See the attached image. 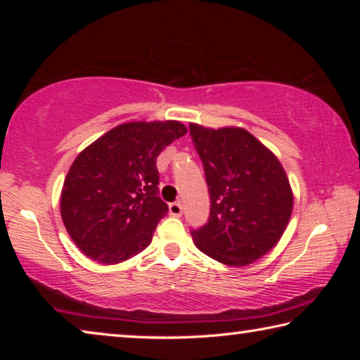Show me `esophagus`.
Returning <instances> with one entry per match:
<instances>
[{"instance_id": "34e87169", "label": "esophagus", "mask_w": 360, "mask_h": 360, "mask_svg": "<svg viewBox=\"0 0 360 360\" xmlns=\"http://www.w3.org/2000/svg\"><path fill=\"white\" fill-rule=\"evenodd\" d=\"M169 214L176 216V217L182 214V205H181V202H174V203L169 205Z\"/></svg>"}]
</instances>
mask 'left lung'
I'll return each mask as SVG.
<instances>
[{"label": "left lung", "instance_id": "left-lung-1", "mask_svg": "<svg viewBox=\"0 0 360 360\" xmlns=\"http://www.w3.org/2000/svg\"><path fill=\"white\" fill-rule=\"evenodd\" d=\"M188 130L211 198L208 222L191 231L195 245L225 265L252 264L275 248L289 224L294 195L284 168L245 129L191 124Z\"/></svg>", "mask_w": 360, "mask_h": 360}]
</instances>
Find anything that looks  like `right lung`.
Wrapping results in <instances>:
<instances>
[{"mask_svg": "<svg viewBox=\"0 0 360 360\" xmlns=\"http://www.w3.org/2000/svg\"><path fill=\"white\" fill-rule=\"evenodd\" d=\"M187 129L181 122H127L85 148L66 174L60 212L81 251L100 264L150 245L168 205L158 197L157 157Z\"/></svg>", "mask_w": 360, "mask_h": 360, "instance_id": "right-lung-1", "label": "right lung"}]
</instances>
